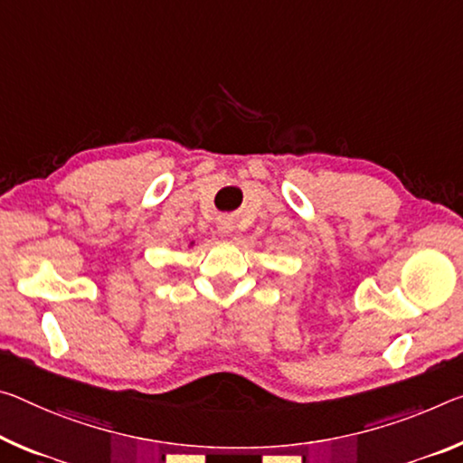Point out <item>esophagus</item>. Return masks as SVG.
Returning a JSON list of instances; mask_svg holds the SVG:
<instances>
[{"label":"esophagus","instance_id":"esophagus-1","mask_svg":"<svg viewBox=\"0 0 463 463\" xmlns=\"http://www.w3.org/2000/svg\"><path fill=\"white\" fill-rule=\"evenodd\" d=\"M218 231H220V232H222V234H224V237H226V234H231V231H232V226H231V222H229V220H220V222H218Z\"/></svg>","mask_w":463,"mask_h":463}]
</instances>
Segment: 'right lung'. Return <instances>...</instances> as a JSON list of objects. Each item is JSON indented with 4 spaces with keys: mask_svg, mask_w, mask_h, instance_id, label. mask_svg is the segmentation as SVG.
Instances as JSON below:
<instances>
[{
    "mask_svg": "<svg viewBox=\"0 0 463 463\" xmlns=\"http://www.w3.org/2000/svg\"><path fill=\"white\" fill-rule=\"evenodd\" d=\"M195 245V241H189V245L187 247H194Z\"/></svg>",
    "mask_w": 463,
    "mask_h": 463,
    "instance_id": "add662e5",
    "label": "right lung"
}]
</instances>
